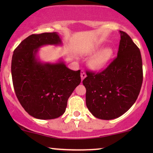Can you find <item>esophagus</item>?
<instances>
[{
  "instance_id": "esophagus-1",
  "label": "esophagus",
  "mask_w": 153,
  "mask_h": 153,
  "mask_svg": "<svg viewBox=\"0 0 153 153\" xmlns=\"http://www.w3.org/2000/svg\"><path fill=\"white\" fill-rule=\"evenodd\" d=\"M85 77H86V74H85V72L84 71H81V81H83V79H84Z\"/></svg>"
}]
</instances>
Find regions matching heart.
I'll return each instance as SVG.
<instances>
[{
  "label": "heart",
  "mask_w": 153,
  "mask_h": 153,
  "mask_svg": "<svg viewBox=\"0 0 153 153\" xmlns=\"http://www.w3.org/2000/svg\"><path fill=\"white\" fill-rule=\"evenodd\" d=\"M99 47H96L93 50V53L97 51ZM114 55V49L111 47H104L97 51L89 60L88 65L92 70L100 71L107 65L111 58Z\"/></svg>",
  "instance_id": "b5f03b06"
}]
</instances>
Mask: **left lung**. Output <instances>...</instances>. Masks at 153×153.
<instances>
[{"label": "left lung", "instance_id": "1", "mask_svg": "<svg viewBox=\"0 0 153 153\" xmlns=\"http://www.w3.org/2000/svg\"><path fill=\"white\" fill-rule=\"evenodd\" d=\"M119 32L117 57L102 72H87L83 81L86 106L102 120L117 118L127 112L137 100L143 82L140 50L126 33Z\"/></svg>", "mask_w": 153, "mask_h": 153}]
</instances>
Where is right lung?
Here are the masks:
<instances>
[{"label":"right lung","instance_id":"1","mask_svg":"<svg viewBox=\"0 0 153 153\" xmlns=\"http://www.w3.org/2000/svg\"><path fill=\"white\" fill-rule=\"evenodd\" d=\"M62 45L58 33H44L28 36L14 51L11 72L14 91L23 108L35 118L62 116L69 97L81 83L80 70L69 69L62 59L44 62L37 56L43 46Z\"/></svg>","mask_w":153,"mask_h":153}]
</instances>
